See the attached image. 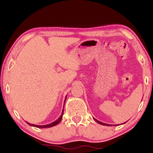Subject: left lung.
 Wrapping results in <instances>:
<instances>
[{
	"instance_id": "left-lung-1",
	"label": "left lung",
	"mask_w": 153,
	"mask_h": 153,
	"mask_svg": "<svg viewBox=\"0 0 153 153\" xmlns=\"http://www.w3.org/2000/svg\"><path fill=\"white\" fill-rule=\"evenodd\" d=\"M93 119H94V120H95L96 121V122H97V123H99V124H100V125H106V126H112V125H108V124H106V123H103L100 122V121H99V120H96V119H95V118H93ZM125 123H126V122H125Z\"/></svg>"
}]
</instances>
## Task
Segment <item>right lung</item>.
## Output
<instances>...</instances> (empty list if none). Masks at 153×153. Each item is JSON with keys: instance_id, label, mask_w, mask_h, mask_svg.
Segmentation results:
<instances>
[{"instance_id": "add662e5", "label": "right lung", "mask_w": 153, "mask_h": 153, "mask_svg": "<svg viewBox=\"0 0 153 153\" xmlns=\"http://www.w3.org/2000/svg\"><path fill=\"white\" fill-rule=\"evenodd\" d=\"M67 97V96H66ZM65 100H66V97H65ZM64 102V103H65ZM63 113H64V109H62V114L60 115V116L58 118L57 120L56 121H54V122L50 123L49 125H34V124H31V123H29L28 122H26L29 125H30V126H33V127H39V128H47V127H51L53 126H55V125H58V123L60 122V120H62V116H63Z\"/></svg>"}]
</instances>
